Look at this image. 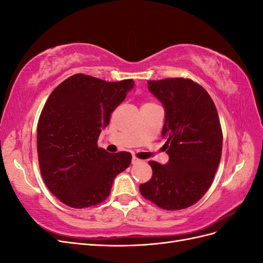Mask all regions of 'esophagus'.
<instances>
[{
    "instance_id": "1",
    "label": "esophagus",
    "mask_w": 263,
    "mask_h": 263,
    "mask_svg": "<svg viewBox=\"0 0 263 263\" xmlns=\"http://www.w3.org/2000/svg\"><path fill=\"white\" fill-rule=\"evenodd\" d=\"M139 162H141L140 159H138L137 157L133 156V158H132V163H133V164H136V163H139Z\"/></svg>"
}]
</instances>
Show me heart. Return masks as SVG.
I'll return each instance as SVG.
<instances>
[{
  "label": "heart",
  "instance_id": "obj_1",
  "mask_svg": "<svg viewBox=\"0 0 263 263\" xmlns=\"http://www.w3.org/2000/svg\"><path fill=\"white\" fill-rule=\"evenodd\" d=\"M148 104H154V103H146V104H145V105H148Z\"/></svg>",
  "mask_w": 263,
  "mask_h": 263
}]
</instances>
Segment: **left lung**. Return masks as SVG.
I'll return each mask as SVG.
<instances>
[{
	"mask_svg": "<svg viewBox=\"0 0 263 263\" xmlns=\"http://www.w3.org/2000/svg\"><path fill=\"white\" fill-rule=\"evenodd\" d=\"M165 109L162 136L170 159L149 161L151 179L141 195L166 211L187 209L212 185L221 157L222 132L216 106L202 85L184 78L148 81Z\"/></svg>",
	"mask_w": 263,
	"mask_h": 263,
	"instance_id": "1",
	"label": "left lung"
}]
</instances>
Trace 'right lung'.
Listing matches in <instances>:
<instances>
[{"mask_svg": "<svg viewBox=\"0 0 263 263\" xmlns=\"http://www.w3.org/2000/svg\"><path fill=\"white\" fill-rule=\"evenodd\" d=\"M133 86V79L107 82L78 73L46 101L37 126L39 169L63 204L86 209L104 202L114 178L129 166V153L109 154L98 146V139Z\"/></svg>", "mask_w": 263, "mask_h": 263, "instance_id": "obj_1", "label": "right lung"}]
</instances>
